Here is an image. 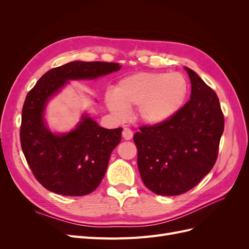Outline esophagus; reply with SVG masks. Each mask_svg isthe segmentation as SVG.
I'll list each match as a JSON object with an SVG mask.
<instances>
[{
    "label": "esophagus",
    "instance_id": "34e87169",
    "mask_svg": "<svg viewBox=\"0 0 249 249\" xmlns=\"http://www.w3.org/2000/svg\"><path fill=\"white\" fill-rule=\"evenodd\" d=\"M123 137L125 140H131L133 138V132L130 129H127V127H124L123 131Z\"/></svg>",
    "mask_w": 249,
    "mask_h": 249
}]
</instances>
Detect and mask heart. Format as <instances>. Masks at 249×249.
Masks as SVG:
<instances>
[{
    "label": "heart",
    "instance_id": "obj_1",
    "mask_svg": "<svg viewBox=\"0 0 249 249\" xmlns=\"http://www.w3.org/2000/svg\"><path fill=\"white\" fill-rule=\"evenodd\" d=\"M188 91L182 73L137 72L125 77L106 97L115 117H126L127 109L136 106L135 117L140 123L158 125L167 122L183 106Z\"/></svg>",
    "mask_w": 249,
    "mask_h": 249
}]
</instances>
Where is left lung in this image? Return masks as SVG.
Instances as JSON below:
<instances>
[{"label":"left lung","mask_w":249,"mask_h":249,"mask_svg":"<svg viewBox=\"0 0 249 249\" xmlns=\"http://www.w3.org/2000/svg\"><path fill=\"white\" fill-rule=\"evenodd\" d=\"M190 100L175 115L158 125L140 126L134 135L143 183L154 193L183 194L213 168L224 129L217 94L192 70Z\"/></svg>","instance_id":"8db88e82"}]
</instances>
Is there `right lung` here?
Listing matches in <instances>:
<instances>
[{"label": "right lung", "instance_id": "1", "mask_svg": "<svg viewBox=\"0 0 249 249\" xmlns=\"http://www.w3.org/2000/svg\"><path fill=\"white\" fill-rule=\"evenodd\" d=\"M113 62L72 61L47 71L27 94L21 111L20 144L36 179L46 189L67 196L94 191L106 173L123 127L104 129L86 113L73 130L50 131L43 114L50 99L71 80H93L120 70Z\"/></svg>", "mask_w": 249, "mask_h": 249}]
</instances>
